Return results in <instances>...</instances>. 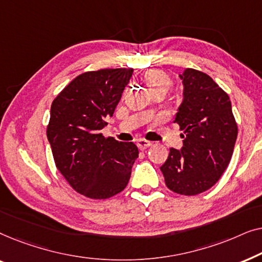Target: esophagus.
I'll return each mask as SVG.
<instances>
[{"label": "esophagus", "mask_w": 262, "mask_h": 262, "mask_svg": "<svg viewBox=\"0 0 262 262\" xmlns=\"http://www.w3.org/2000/svg\"><path fill=\"white\" fill-rule=\"evenodd\" d=\"M150 145H151V143L149 141H145V139H138L137 141V146L141 150H145L146 148H149Z\"/></svg>", "instance_id": "obj_1"}]
</instances>
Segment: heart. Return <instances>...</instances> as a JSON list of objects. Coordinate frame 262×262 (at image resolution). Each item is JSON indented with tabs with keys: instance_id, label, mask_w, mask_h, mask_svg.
Masks as SVG:
<instances>
[{
	"instance_id": "b5f03b06",
	"label": "heart",
	"mask_w": 262,
	"mask_h": 262,
	"mask_svg": "<svg viewBox=\"0 0 262 262\" xmlns=\"http://www.w3.org/2000/svg\"><path fill=\"white\" fill-rule=\"evenodd\" d=\"M144 82L148 85L150 92L154 93L156 91H163L167 92L171 85V80L168 76L167 73H164L163 70L159 69H152L146 71L144 74Z\"/></svg>"
}]
</instances>
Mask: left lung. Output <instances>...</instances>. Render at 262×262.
<instances>
[{
  "label": "left lung",
  "instance_id": "1",
  "mask_svg": "<svg viewBox=\"0 0 262 262\" xmlns=\"http://www.w3.org/2000/svg\"><path fill=\"white\" fill-rule=\"evenodd\" d=\"M179 76L184 100L174 123L184 131V145L180 150L170 148L161 171L170 191L195 195L212 187L227 169L237 124L228 94L209 75L187 68Z\"/></svg>",
  "mask_w": 262,
  "mask_h": 262
}]
</instances>
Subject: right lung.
Returning <instances> with one entry per match:
<instances>
[{"label": "right lung", "mask_w": 262, "mask_h": 262, "mask_svg": "<svg viewBox=\"0 0 262 262\" xmlns=\"http://www.w3.org/2000/svg\"><path fill=\"white\" fill-rule=\"evenodd\" d=\"M132 74L131 68L83 73L51 105L46 135L56 167L75 191L88 198L107 199L123 191L138 157L132 142L101 134Z\"/></svg>", "instance_id": "1"}]
</instances>
